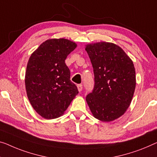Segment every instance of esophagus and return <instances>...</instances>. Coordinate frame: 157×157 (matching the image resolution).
<instances>
[{"label": "esophagus", "instance_id": "1", "mask_svg": "<svg viewBox=\"0 0 157 157\" xmlns=\"http://www.w3.org/2000/svg\"><path fill=\"white\" fill-rule=\"evenodd\" d=\"M78 89L79 92H80L82 90V85H81V84H79V85H78Z\"/></svg>", "mask_w": 157, "mask_h": 157}]
</instances>
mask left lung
<instances>
[{
    "mask_svg": "<svg viewBox=\"0 0 157 157\" xmlns=\"http://www.w3.org/2000/svg\"><path fill=\"white\" fill-rule=\"evenodd\" d=\"M94 75L92 92L86 101L94 118L104 122L124 114L134 94L136 76L133 63L118 46L99 42L86 46Z\"/></svg>",
    "mask_w": 157,
    "mask_h": 157,
    "instance_id": "1",
    "label": "left lung"
}]
</instances>
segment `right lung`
I'll return each instance as SVG.
<instances>
[{
    "label": "right lung",
    "instance_id": "obj_1",
    "mask_svg": "<svg viewBox=\"0 0 157 157\" xmlns=\"http://www.w3.org/2000/svg\"><path fill=\"white\" fill-rule=\"evenodd\" d=\"M76 46L65 39H48L30 56L25 73L27 97L34 109L44 118L62 116L78 94L65 63Z\"/></svg>",
    "mask_w": 157,
    "mask_h": 157
}]
</instances>
